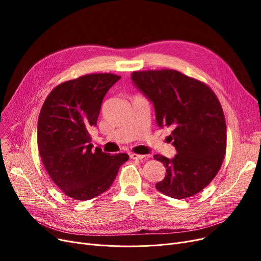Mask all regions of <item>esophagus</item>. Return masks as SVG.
<instances>
[{
    "mask_svg": "<svg viewBox=\"0 0 261 261\" xmlns=\"http://www.w3.org/2000/svg\"><path fill=\"white\" fill-rule=\"evenodd\" d=\"M130 158L132 160H143L145 156L142 155V154H136V153H131L130 154Z\"/></svg>",
    "mask_w": 261,
    "mask_h": 261,
    "instance_id": "obj_1",
    "label": "esophagus"
}]
</instances>
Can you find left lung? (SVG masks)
<instances>
[{
    "label": "left lung",
    "mask_w": 261,
    "mask_h": 261,
    "mask_svg": "<svg viewBox=\"0 0 261 261\" xmlns=\"http://www.w3.org/2000/svg\"><path fill=\"white\" fill-rule=\"evenodd\" d=\"M131 80L153 105L158 126L172 129L168 139L176 154L154 155L166 168L156 189L173 199L198 194L218 173L226 150L225 118L217 96L203 82L173 70L133 72Z\"/></svg>",
    "instance_id": "left-lung-1"
}]
</instances>
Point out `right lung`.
<instances>
[{
    "label": "right lung",
    "instance_id": "obj_1",
    "mask_svg": "<svg viewBox=\"0 0 261 261\" xmlns=\"http://www.w3.org/2000/svg\"><path fill=\"white\" fill-rule=\"evenodd\" d=\"M120 79L90 74L68 80L46 97L38 119V149L53 182L70 198L86 201L111 187L126 153L93 150L89 130L96 126L107 92Z\"/></svg>",
    "mask_w": 261,
    "mask_h": 261
}]
</instances>
